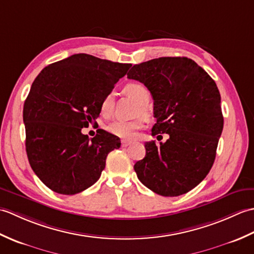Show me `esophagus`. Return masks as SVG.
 Listing matches in <instances>:
<instances>
[{
  "label": "esophagus",
  "instance_id": "1",
  "mask_svg": "<svg viewBox=\"0 0 254 254\" xmlns=\"http://www.w3.org/2000/svg\"><path fill=\"white\" fill-rule=\"evenodd\" d=\"M131 144H132V142L126 141V139H122V141H121V146L122 147H127V146H130Z\"/></svg>",
  "mask_w": 254,
  "mask_h": 254
}]
</instances>
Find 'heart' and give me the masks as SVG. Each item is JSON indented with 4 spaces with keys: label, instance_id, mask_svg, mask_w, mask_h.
<instances>
[{
    "label": "heart",
    "instance_id": "b5f03b06",
    "mask_svg": "<svg viewBox=\"0 0 254 254\" xmlns=\"http://www.w3.org/2000/svg\"><path fill=\"white\" fill-rule=\"evenodd\" d=\"M124 93L128 95L135 100L138 105L145 106L148 104L150 95L149 91L141 83H130L124 87ZM112 95L108 94L104 97L100 104V112L104 116H109L112 111ZM143 127V122L141 120L126 121V120H116L108 124L107 131L112 135L120 137L123 139H133L137 135V131Z\"/></svg>",
    "mask_w": 254,
    "mask_h": 254
}]
</instances>
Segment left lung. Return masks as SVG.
Listing matches in <instances>:
<instances>
[{"label":"left lung","instance_id":"left-lung-1","mask_svg":"<svg viewBox=\"0 0 254 254\" xmlns=\"http://www.w3.org/2000/svg\"><path fill=\"white\" fill-rule=\"evenodd\" d=\"M127 78L143 83L154 99L153 135L146 155L134 165L138 180L163 196H178L207 176L216 157L224 118L216 83L191 59L165 57L135 64Z\"/></svg>","mask_w":254,"mask_h":254}]
</instances>
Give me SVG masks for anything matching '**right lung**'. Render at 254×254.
I'll return each mask as SVG.
<instances>
[{
    "label": "right lung",
    "mask_w": 254,
    "mask_h": 254,
    "mask_svg": "<svg viewBox=\"0 0 254 254\" xmlns=\"http://www.w3.org/2000/svg\"><path fill=\"white\" fill-rule=\"evenodd\" d=\"M132 64L78 53L46 66L25 100L26 152L37 177L57 193L73 195L91 187L120 138L99 130L82 133L100 113L104 97Z\"/></svg>",
    "instance_id": "obj_1"
}]
</instances>
